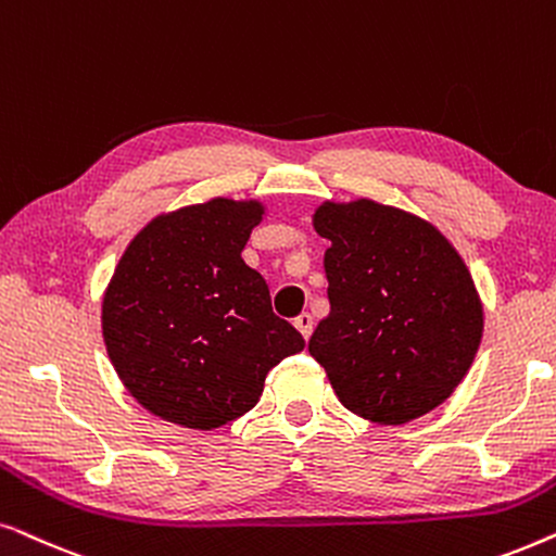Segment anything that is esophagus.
<instances>
[{
    "label": "esophagus",
    "mask_w": 556,
    "mask_h": 556,
    "mask_svg": "<svg viewBox=\"0 0 556 556\" xmlns=\"http://www.w3.org/2000/svg\"><path fill=\"white\" fill-rule=\"evenodd\" d=\"M313 315L309 313H302V315H298L294 317V328H298L300 332H302V338L305 340H309V336H313Z\"/></svg>",
    "instance_id": "1"
}]
</instances>
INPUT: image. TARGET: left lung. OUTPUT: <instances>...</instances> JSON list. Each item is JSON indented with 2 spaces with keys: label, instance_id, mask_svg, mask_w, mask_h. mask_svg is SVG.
Here are the masks:
<instances>
[{
  "label": "left lung",
  "instance_id": "obj_1",
  "mask_svg": "<svg viewBox=\"0 0 556 556\" xmlns=\"http://www.w3.org/2000/svg\"><path fill=\"white\" fill-rule=\"evenodd\" d=\"M330 315L309 338L340 404L404 425L453 394L476 358L483 307L438 228L374 201L315 211Z\"/></svg>",
  "mask_w": 556,
  "mask_h": 556
}]
</instances>
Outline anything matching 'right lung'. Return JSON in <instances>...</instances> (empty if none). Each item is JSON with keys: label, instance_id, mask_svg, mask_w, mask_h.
Wrapping results in <instances>:
<instances>
[{"label": "right lung", "instance_id": "right-lung-1", "mask_svg": "<svg viewBox=\"0 0 556 556\" xmlns=\"http://www.w3.org/2000/svg\"><path fill=\"white\" fill-rule=\"evenodd\" d=\"M256 201L216 198L157 216L135 236L103 294V343L144 409L216 429L254 409L264 379L305 340L271 313L269 287L241 258Z\"/></svg>", "mask_w": 556, "mask_h": 556}]
</instances>
